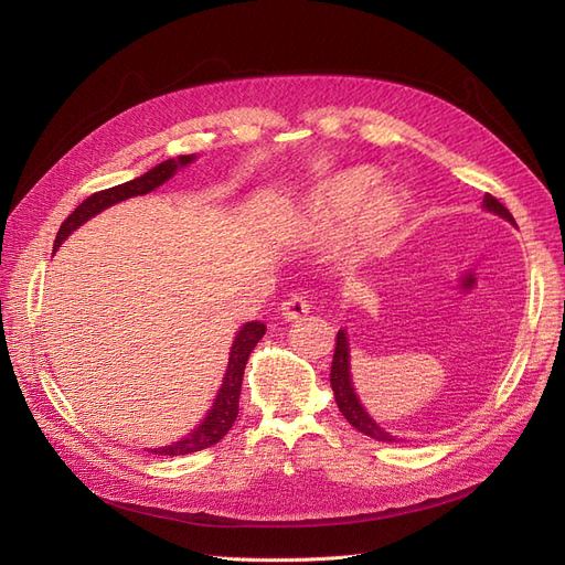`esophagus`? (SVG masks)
<instances>
[{
	"label": "esophagus",
	"mask_w": 565,
	"mask_h": 565,
	"mask_svg": "<svg viewBox=\"0 0 565 565\" xmlns=\"http://www.w3.org/2000/svg\"><path fill=\"white\" fill-rule=\"evenodd\" d=\"M311 313V303L306 301V297L301 295H289L282 306H280V316L287 320V322H299L303 320L306 316Z\"/></svg>",
	"instance_id": "obj_1"
}]
</instances>
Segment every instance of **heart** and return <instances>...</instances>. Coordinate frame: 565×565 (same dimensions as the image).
Masks as SVG:
<instances>
[{
	"mask_svg": "<svg viewBox=\"0 0 565 565\" xmlns=\"http://www.w3.org/2000/svg\"><path fill=\"white\" fill-rule=\"evenodd\" d=\"M374 183L377 174L370 167L339 169L303 204L297 214L299 228L311 235H330L349 217L341 231V254L351 262L365 259L388 241L405 216L403 198L388 188L372 191Z\"/></svg>",
	"mask_w": 565,
	"mask_h": 565,
	"instance_id": "obj_1",
	"label": "heart"
}]
</instances>
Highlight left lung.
Here are the masks:
<instances>
[{
    "label": "left lung",
    "instance_id": "8db88e82",
    "mask_svg": "<svg viewBox=\"0 0 565 565\" xmlns=\"http://www.w3.org/2000/svg\"><path fill=\"white\" fill-rule=\"evenodd\" d=\"M483 207L492 214H498V216L511 221V224H516L514 216L509 214L504 204L498 198H492L490 193H486V198H483ZM330 384H332V391H334V401H337L339 413L347 417V422L351 426H355L358 431L374 438V440H384V443L396 440V436H388L380 424L372 422V417L365 413V407L361 405V401H358V396H355V388L351 384V355H349L347 330L337 332V347H334L332 370H330Z\"/></svg>",
    "mask_w": 565,
    "mask_h": 565
}]
</instances>
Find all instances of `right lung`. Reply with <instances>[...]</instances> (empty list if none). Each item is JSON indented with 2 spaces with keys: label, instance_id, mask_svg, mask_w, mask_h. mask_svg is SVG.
Masks as SVG:
<instances>
[{
  "label": "right lung",
  "instance_id": "obj_1",
  "mask_svg": "<svg viewBox=\"0 0 565 565\" xmlns=\"http://www.w3.org/2000/svg\"><path fill=\"white\" fill-rule=\"evenodd\" d=\"M195 160V156H179L177 160H164L158 167H152L150 172H146L143 177L127 181V183H119L108 188V191H98L94 195H89L84 200L79 207L67 216L56 235V243L54 249L61 247V243L65 241L67 235H71L75 228H79L84 221H89L92 216H96L98 212H104L113 204L122 202L127 198H136V195H146L150 191H156L164 181L172 179L177 174L179 167L191 164ZM266 332V324L259 320H252L247 324H243L241 332L235 334V341L231 347V358H228V367L224 374V384H221L214 405L200 422L198 429H193L188 436H183L181 440L172 443V446H164V448H152L156 455H191V452H200L204 448H212L216 443L224 438L231 426L237 417V403H241V388H243V374H245V365H247V358L252 353V349L256 347V341H259Z\"/></svg>",
  "mask_w": 565,
  "mask_h": 565
}]
</instances>
